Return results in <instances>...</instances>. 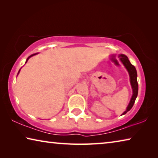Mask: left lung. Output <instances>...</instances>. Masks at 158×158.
<instances>
[{
    "mask_svg": "<svg viewBox=\"0 0 158 158\" xmlns=\"http://www.w3.org/2000/svg\"><path fill=\"white\" fill-rule=\"evenodd\" d=\"M119 58L122 63L123 64L124 66L125 67V68L127 69L128 73H129L130 79V84H131V86H132V92H133L132 96V98H131L130 102L129 105L127 106L126 110L122 114V115H124L132 109L134 104H135L136 98L137 97V95H138L137 73V70H136L135 67L130 63L129 59H128V58L124 54H121L119 55Z\"/></svg>",
    "mask_w": 158,
    "mask_h": 158,
    "instance_id": "8db88e82",
    "label": "left lung"
}]
</instances>
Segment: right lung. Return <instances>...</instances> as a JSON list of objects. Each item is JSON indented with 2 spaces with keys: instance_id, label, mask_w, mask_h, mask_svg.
I'll return each instance as SVG.
<instances>
[{
  "instance_id": "right-lung-1",
  "label": "right lung",
  "mask_w": 158,
  "mask_h": 158,
  "mask_svg": "<svg viewBox=\"0 0 158 158\" xmlns=\"http://www.w3.org/2000/svg\"><path fill=\"white\" fill-rule=\"evenodd\" d=\"M36 54H37V53H34V54H32V55H31V56H29V57H28V58H27V60H26V63H27V61H28V60L29 59V58H30L31 57H32V56H34V55H36ZM20 69H19V73H18V74H19V72H20Z\"/></svg>"
}]
</instances>
